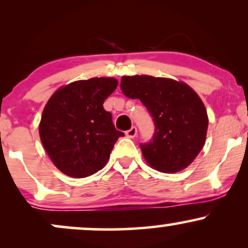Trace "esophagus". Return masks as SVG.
<instances>
[{"instance_id": "34e87169", "label": "esophagus", "mask_w": 248, "mask_h": 248, "mask_svg": "<svg viewBox=\"0 0 248 248\" xmlns=\"http://www.w3.org/2000/svg\"><path fill=\"white\" fill-rule=\"evenodd\" d=\"M136 134H138V129H136V127H132L129 130H127L126 132V136L129 139H134L136 136Z\"/></svg>"}]
</instances>
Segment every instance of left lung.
<instances>
[{"label": "left lung", "mask_w": 248, "mask_h": 248, "mask_svg": "<svg viewBox=\"0 0 248 248\" xmlns=\"http://www.w3.org/2000/svg\"><path fill=\"white\" fill-rule=\"evenodd\" d=\"M121 91L139 99L149 110L155 133L141 150L150 167L161 172L186 169L205 143L206 108L197 93L186 82L152 76H124Z\"/></svg>", "instance_id": "8db88e82"}]
</instances>
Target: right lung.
I'll use <instances>...</instances> for the list:
<instances>
[{
  "label": "right lung",
  "mask_w": 248,
  "mask_h": 248,
  "mask_svg": "<svg viewBox=\"0 0 248 248\" xmlns=\"http://www.w3.org/2000/svg\"><path fill=\"white\" fill-rule=\"evenodd\" d=\"M116 86V79L104 77L73 81L57 90L45 105L39 136L51 161L65 175L84 178L98 172L124 136L102 106Z\"/></svg>",
  "instance_id": "right-lung-1"
}]
</instances>
